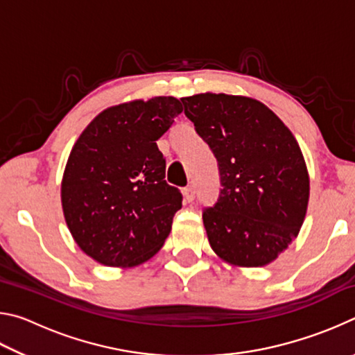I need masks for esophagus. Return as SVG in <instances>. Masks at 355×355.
I'll return each instance as SVG.
<instances>
[{
    "label": "esophagus",
    "instance_id": "esophagus-1",
    "mask_svg": "<svg viewBox=\"0 0 355 355\" xmlns=\"http://www.w3.org/2000/svg\"><path fill=\"white\" fill-rule=\"evenodd\" d=\"M183 197H184V202H188V203H191L192 200H194V197H196L194 188H192V186H188V188H184L183 189Z\"/></svg>",
    "mask_w": 355,
    "mask_h": 355
}]
</instances>
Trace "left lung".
Instances as JSON below:
<instances>
[{"instance_id":"obj_1","label":"left lung","mask_w":355,"mask_h":355,"mask_svg":"<svg viewBox=\"0 0 355 355\" xmlns=\"http://www.w3.org/2000/svg\"><path fill=\"white\" fill-rule=\"evenodd\" d=\"M182 101L219 166V199L203 211L209 245L232 266H266L307 214L310 178L296 137L255 98L207 92Z\"/></svg>"}]
</instances>
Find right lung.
<instances>
[{
  "label": "right lung",
  "mask_w": 355,
  "mask_h": 355,
  "mask_svg": "<svg viewBox=\"0 0 355 355\" xmlns=\"http://www.w3.org/2000/svg\"><path fill=\"white\" fill-rule=\"evenodd\" d=\"M183 106L175 97L106 107L75 142L61 183L62 211L84 254L111 268H133L163 248L182 194L166 183L156 141Z\"/></svg>",
  "instance_id": "add662e5"
}]
</instances>
